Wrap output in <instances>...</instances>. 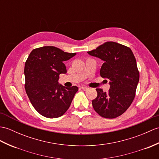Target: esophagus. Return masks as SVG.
I'll return each mask as SVG.
<instances>
[{"mask_svg": "<svg viewBox=\"0 0 159 159\" xmlns=\"http://www.w3.org/2000/svg\"><path fill=\"white\" fill-rule=\"evenodd\" d=\"M81 89H82L84 90V91H87V90L89 89V88H88V87H85V86L81 87Z\"/></svg>", "mask_w": 159, "mask_h": 159, "instance_id": "esophagus-1", "label": "esophagus"}]
</instances>
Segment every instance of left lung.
<instances>
[{"instance_id":"left-lung-1","label":"left lung","mask_w":159,"mask_h":159,"mask_svg":"<svg viewBox=\"0 0 159 159\" xmlns=\"http://www.w3.org/2000/svg\"><path fill=\"white\" fill-rule=\"evenodd\" d=\"M104 61L100 75L109 82L108 92L96 89L92 105L98 114L107 119L120 116L128 109L135 95L139 79L137 63L131 49L115 42H106L87 52Z\"/></svg>"}]
</instances>
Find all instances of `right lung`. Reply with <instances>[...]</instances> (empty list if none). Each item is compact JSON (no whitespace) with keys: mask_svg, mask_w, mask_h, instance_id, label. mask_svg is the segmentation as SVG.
<instances>
[{"mask_svg":"<svg viewBox=\"0 0 159 159\" xmlns=\"http://www.w3.org/2000/svg\"><path fill=\"white\" fill-rule=\"evenodd\" d=\"M59 48L45 46L34 49L25 64V89L35 110L42 116L54 119L62 116L70 106L78 87L58 83L60 74L67 72L64 61L76 55Z\"/></svg>","mask_w":159,"mask_h":159,"instance_id":"1","label":"right lung"}]
</instances>
